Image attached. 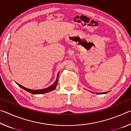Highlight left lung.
Listing matches in <instances>:
<instances>
[{"instance_id":"obj_1","label":"left lung","mask_w":131,"mask_h":131,"mask_svg":"<svg viewBox=\"0 0 131 131\" xmlns=\"http://www.w3.org/2000/svg\"><path fill=\"white\" fill-rule=\"evenodd\" d=\"M108 92H102V93H96L97 94H107Z\"/></svg>"}]
</instances>
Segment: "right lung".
I'll list each match as a JSON object with an SVG mask.
<instances>
[{"mask_svg": "<svg viewBox=\"0 0 131 131\" xmlns=\"http://www.w3.org/2000/svg\"><path fill=\"white\" fill-rule=\"evenodd\" d=\"M59 73H58L57 74V79H56V81L54 82V83L51 85L50 87H48V88H44V89H42V90H30V89H29V88H25L23 87V86L21 85L20 84H17V85L19 86V87H20L21 88H23L24 90L30 93V94H44V93H47L48 92H50L52 90H54L55 88H56V87L57 85V84H58V77H59Z\"/></svg>", "mask_w": 131, "mask_h": 131, "instance_id": "add662e5", "label": "right lung"}]
</instances>
